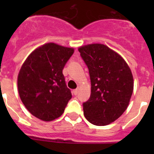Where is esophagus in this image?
Returning a JSON list of instances; mask_svg holds the SVG:
<instances>
[{
  "label": "esophagus",
  "instance_id": "34e87169",
  "mask_svg": "<svg viewBox=\"0 0 154 154\" xmlns=\"http://www.w3.org/2000/svg\"><path fill=\"white\" fill-rule=\"evenodd\" d=\"M79 90H80V89H79V88H77V89H74V91H73V93H74V95H77V94H78V92H79Z\"/></svg>",
  "mask_w": 154,
  "mask_h": 154
}]
</instances>
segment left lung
<instances>
[{"label":"left lung","mask_w":154,"mask_h":154,"mask_svg":"<svg viewBox=\"0 0 154 154\" xmlns=\"http://www.w3.org/2000/svg\"><path fill=\"white\" fill-rule=\"evenodd\" d=\"M88 66L91 95L83 103V114L91 124L106 126L127 109L133 91V77L123 57L99 43L78 48Z\"/></svg>","instance_id":"1"}]
</instances>
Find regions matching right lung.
<instances>
[{
    "instance_id": "1",
    "label": "right lung",
    "mask_w": 154,
    "mask_h": 154,
    "mask_svg": "<svg viewBox=\"0 0 154 154\" xmlns=\"http://www.w3.org/2000/svg\"><path fill=\"white\" fill-rule=\"evenodd\" d=\"M73 48L45 43L27 57L18 75V90L24 106L33 116L51 122L64 112L71 91L63 70L74 54Z\"/></svg>"
}]
</instances>
